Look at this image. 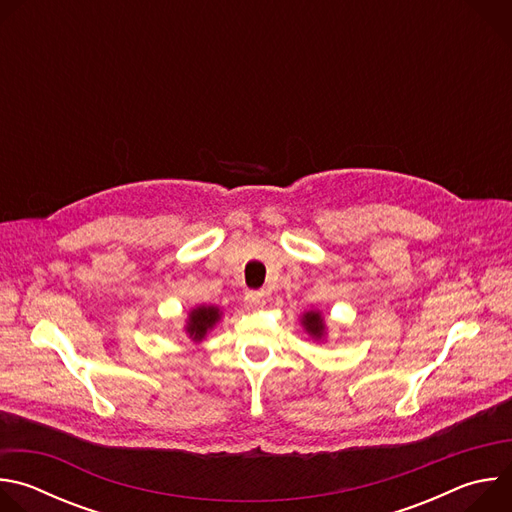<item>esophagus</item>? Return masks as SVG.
Masks as SVG:
<instances>
[{"label":"esophagus","mask_w":512,"mask_h":512,"mask_svg":"<svg viewBox=\"0 0 512 512\" xmlns=\"http://www.w3.org/2000/svg\"><path fill=\"white\" fill-rule=\"evenodd\" d=\"M245 302L251 308H261L265 304V294H263V291H247Z\"/></svg>","instance_id":"esophagus-1"}]
</instances>
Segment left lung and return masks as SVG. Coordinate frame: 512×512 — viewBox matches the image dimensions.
<instances>
[{"label":"left lung","instance_id":"8db88e82","mask_svg":"<svg viewBox=\"0 0 512 512\" xmlns=\"http://www.w3.org/2000/svg\"><path fill=\"white\" fill-rule=\"evenodd\" d=\"M302 326H304V330H306L312 338H316V340H322L324 334H326V326H324L322 314L316 312V310L306 312V314L302 316Z\"/></svg>","mask_w":512,"mask_h":512}]
</instances>
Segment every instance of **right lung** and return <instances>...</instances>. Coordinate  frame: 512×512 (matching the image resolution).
<instances>
[{
  "instance_id": "obj_1",
  "label": "right lung",
  "mask_w": 512,
  "mask_h": 512,
  "mask_svg": "<svg viewBox=\"0 0 512 512\" xmlns=\"http://www.w3.org/2000/svg\"><path fill=\"white\" fill-rule=\"evenodd\" d=\"M221 320V310L216 306H196L186 322V334L188 338H192L194 342L204 340V336L208 334V330L214 328V324Z\"/></svg>"
}]
</instances>
